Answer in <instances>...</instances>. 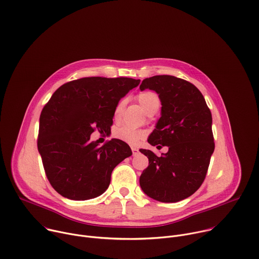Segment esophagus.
<instances>
[{
  "instance_id": "esophagus-1",
  "label": "esophagus",
  "mask_w": 259,
  "mask_h": 259,
  "mask_svg": "<svg viewBox=\"0 0 259 259\" xmlns=\"http://www.w3.org/2000/svg\"><path fill=\"white\" fill-rule=\"evenodd\" d=\"M139 153V150L137 149V147H132V154L133 156H137Z\"/></svg>"
}]
</instances>
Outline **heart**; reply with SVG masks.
<instances>
[{
  "label": "heart",
  "instance_id": "obj_1",
  "mask_svg": "<svg viewBox=\"0 0 259 259\" xmlns=\"http://www.w3.org/2000/svg\"><path fill=\"white\" fill-rule=\"evenodd\" d=\"M138 101L142 107V109L145 112V114H149L153 110H158L161 104L160 98L159 96L154 93V92H142L138 95ZM124 107V100H121L115 109V117L118 118L120 117L122 110ZM114 136L126 143L132 144V145H136L138 144L143 136H144V132L142 130L139 129H134L132 127L129 126H121L118 127L114 130Z\"/></svg>",
  "mask_w": 259,
  "mask_h": 259
}]
</instances>
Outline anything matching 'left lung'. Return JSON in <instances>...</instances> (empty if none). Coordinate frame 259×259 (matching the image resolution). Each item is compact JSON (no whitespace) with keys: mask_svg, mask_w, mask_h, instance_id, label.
Wrapping results in <instances>:
<instances>
[{"mask_svg":"<svg viewBox=\"0 0 259 259\" xmlns=\"http://www.w3.org/2000/svg\"><path fill=\"white\" fill-rule=\"evenodd\" d=\"M140 91L150 89L160 98L161 117L147 142L168 152L149 158L139 177L140 188L150 198L175 203L192 196L203 183L214 152L212 115L204 96L192 83L173 76H154L142 81Z\"/></svg>","mask_w":259,"mask_h":259,"instance_id":"obj_1","label":"left lung"}]
</instances>
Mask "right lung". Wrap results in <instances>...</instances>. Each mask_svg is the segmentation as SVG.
I'll use <instances>...</instances> for the list:
<instances>
[{"instance_id":"1","label":"right lung","mask_w":259,"mask_h":259,"mask_svg":"<svg viewBox=\"0 0 259 259\" xmlns=\"http://www.w3.org/2000/svg\"><path fill=\"white\" fill-rule=\"evenodd\" d=\"M131 78L90 77L59 87L40 116L38 151L53 189L75 201L94 199L108 188L115 167L132 155L117 138L91 141L97 128L108 133L120 99L137 87Z\"/></svg>"}]
</instances>
